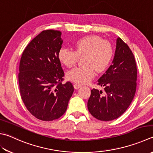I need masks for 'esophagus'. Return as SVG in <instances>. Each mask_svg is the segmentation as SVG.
<instances>
[{
  "instance_id": "1",
  "label": "esophagus",
  "mask_w": 153,
  "mask_h": 153,
  "mask_svg": "<svg viewBox=\"0 0 153 153\" xmlns=\"http://www.w3.org/2000/svg\"><path fill=\"white\" fill-rule=\"evenodd\" d=\"M81 87V85H79V84H74V88L75 89H79V88Z\"/></svg>"
}]
</instances>
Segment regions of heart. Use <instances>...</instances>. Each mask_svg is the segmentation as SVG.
<instances>
[{
	"label": "heart",
	"instance_id": "1",
	"mask_svg": "<svg viewBox=\"0 0 153 153\" xmlns=\"http://www.w3.org/2000/svg\"><path fill=\"white\" fill-rule=\"evenodd\" d=\"M74 51L62 48L58 53V59L61 64L71 68L76 65L79 58L82 59L81 67L68 71L67 79L79 84H86L95 75V71L101 73L108 67L112 59L114 49L111 42L103 40L98 35H89L74 42Z\"/></svg>",
	"mask_w": 153,
	"mask_h": 153
}]
</instances>
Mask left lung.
I'll use <instances>...</instances> for the list:
<instances>
[{"instance_id": "left-lung-1", "label": "left lung", "mask_w": 153, "mask_h": 153, "mask_svg": "<svg viewBox=\"0 0 153 153\" xmlns=\"http://www.w3.org/2000/svg\"><path fill=\"white\" fill-rule=\"evenodd\" d=\"M137 68L134 54L120 38L117 40L112 64L98 80L105 92L93 88L88 100V111L97 119L109 121L119 118L130 106L137 89Z\"/></svg>"}]
</instances>
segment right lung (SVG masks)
Returning a JSON list of instances; mask_svg holds the SVG:
<instances>
[{"label":"right lung","mask_w":153,"mask_h":153,"mask_svg":"<svg viewBox=\"0 0 153 153\" xmlns=\"http://www.w3.org/2000/svg\"><path fill=\"white\" fill-rule=\"evenodd\" d=\"M60 35L59 30L42 31L26 47L20 60L21 99L30 114L44 121L64 114L74 92L71 82L62 83L65 73L58 59Z\"/></svg>","instance_id":"add662e5"}]
</instances>
